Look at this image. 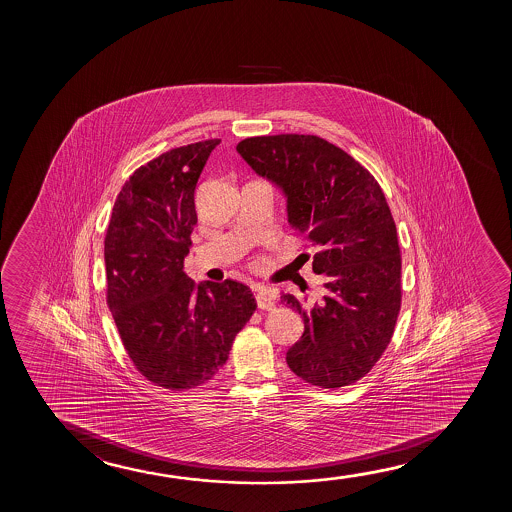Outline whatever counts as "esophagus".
Returning a JSON list of instances; mask_svg holds the SVG:
<instances>
[{
    "label": "esophagus",
    "mask_w": 512,
    "mask_h": 512,
    "mask_svg": "<svg viewBox=\"0 0 512 512\" xmlns=\"http://www.w3.org/2000/svg\"><path fill=\"white\" fill-rule=\"evenodd\" d=\"M257 306H259L260 309H266V311L274 308L273 290H271V288H257Z\"/></svg>",
    "instance_id": "esophagus-1"
}]
</instances>
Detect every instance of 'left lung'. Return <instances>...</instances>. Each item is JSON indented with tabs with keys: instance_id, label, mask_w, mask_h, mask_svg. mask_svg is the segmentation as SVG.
<instances>
[{
	"instance_id": "1",
	"label": "left lung",
	"mask_w": 512,
	"mask_h": 512,
	"mask_svg": "<svg viewBox=\"0 0 512 512\" xmlns=\"http://www.w3.org/2000/svg\"><path fill=\"white\" fill-rule=\"evenodd\" d=\"M236 150L283 190L288 224L316 250L322 301L281 295L304 322L288 367L320 388L357 383L392 341L402 301L399 238L383 190L360 162L313 134L253 136Z\"/></svg>"
}]
</instances>
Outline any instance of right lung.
<instances>
[{
	"instance_id": "add662e5",
	"label": "right lung",
	"mask_w": 512,
	"mask_h": 512,
	"mask_svg": "<svg viewBox=\"0 0 512 512\" xmlns=\"http://www.w3.org/2000/svg\"><path fill=\"white\" fill-rule=\"evenodd\" d=\"M218 143L173 148L136 169L106 229V302L122 344L148 381L176 392L217 374L257 309L239 281L196 285L183 273L197 180Z\"/></svg>"
}]
</instances>
